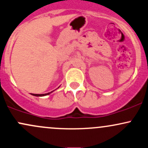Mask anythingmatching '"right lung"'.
Here are the masks:
<instances>
[{
    "mask_svg": "<svg viewBox=\"0 0 148 148\" xmlns=\"http://www.w3.org/2000/svg\"><path fill=\"white\" fill-rule=\"evenodd\" d=\"M52 92H53V91H52ZM50 92H48V93H45V94H34V93H32V95H35V96H44V95H49Z\"/></svg>",
    "mask_w": 148,
    "mask_h": 148,
    "instance_id": "right-lung-1",
    "label": "right lung"
}]
</instances>
